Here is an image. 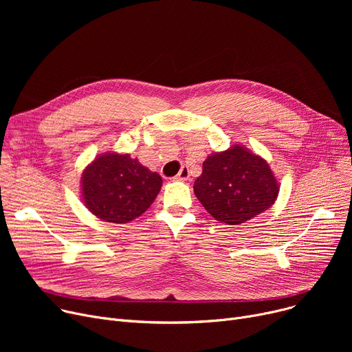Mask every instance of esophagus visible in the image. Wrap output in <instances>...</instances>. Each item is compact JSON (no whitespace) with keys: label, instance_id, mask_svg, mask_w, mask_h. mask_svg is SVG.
Returning <instances> with one entry per match:
<instances>
[{"label":"esophagus","instance_id":"esophagus-1","mask_svg":"<svg viewBox=\"0 0 352 352\" xmlns=\"http://www.w3.org/2000/svg\"><path fill=\"white\" fill-rule=\"evenodd\" d=\"M188 178H190V171H188V168H186V166H182L179 174L174 177L175 181H187Z\"/></svg>","mask_w":352,"mask_h":352}]
</instances>
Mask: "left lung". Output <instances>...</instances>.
Here are the masks:
<instances>
[{"label": "left lung", "instance_id": "obj_1", "mask_svg": "<svg viewBox=\"0 0 352 352\" xmlns=\"http://www.w3.org/2000/svg\"><path fill=\"white\" fill-rule=\"evenodd\" d=\"M194 192L219 223L239 226L268 210L280 186L263 157L236 144L202 162Z\"/></svg>", "mask_w": 352, "mask_h": 352}]
</instances>
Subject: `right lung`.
Returning <instances> with one entry per match:
<instances>
[{"instance_id":"obj_1","label":"right lung","mask_w":352,"mask_h":352,"mask_svg":"<svg viewBox=\"0 0 352 352\" xmlns=\"http://www.w3.org/2000/svg\"><path fill=\"white\" fill-rule=\"evenodd\" d=\"M162 178L129 154L98 155L81 177L85 207L107 223L125 224L151 207Z\"/></svg>"}]
</instances>
